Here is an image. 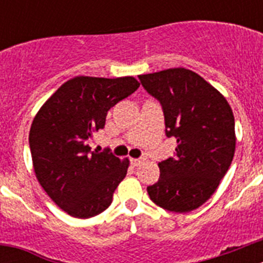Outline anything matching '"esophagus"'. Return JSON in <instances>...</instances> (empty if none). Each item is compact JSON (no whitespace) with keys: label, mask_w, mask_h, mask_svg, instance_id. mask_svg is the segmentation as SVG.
I'll list each match as a JSON object with an SVG mask.
<instances>
[{"label":"esophagus","mask_w":263,"mask_h":263,"mask_svg":"<svg viewBox=\"0 0 263 263\" xmlns=\"http://www.w3.org/2000/svg\"><path fill=\"white\" fill-rule=\"evenodd\" d=\"M143 160H145V158H130V162H132V164L133 166H139V164L142 163Z\"/></svg>","instance_id":"obj_1"}]
</instances>
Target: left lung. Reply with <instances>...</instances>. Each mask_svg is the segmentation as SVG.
Wrapping results in <instances>:
<instances>
[{"mask_svg": "<svg viewBox=\"0 0 263 263\" xmlns=\"http://www.w3.org/2000/svg\"><path fill=\"white\" fill-rule=\"evenodd\" d=\"M162 105L166 136L175 137V155L159 162L160 175L147 194L157 205L185 213L205 203L233 160L234 116L217 89L185 68L139 75Z\"/></svg>", "mask_w": 263, "mask_h": 263, "instance_id": "left-lung-1", "label": "left lung"}]
</instances>
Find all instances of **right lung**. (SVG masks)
<instances>
[{"mask_svg":"<svg viewBox=\"0 0 263 263\" xmlns=\"http://www.w3.org/2000/svg\"><path fill=\"white\" fill-rule=\"evenodd\" d=\"M138 87L132 76H76L36 113L29 134L34 171L53 203L68 215L89 218L111 204L129 160L109 150L92 152L90 139L104 129L109 109Z\"/></svg>","mask_w":263,"mask_h":263,"instance_id":"add662e5","label":"right lung"}]
</instances>
